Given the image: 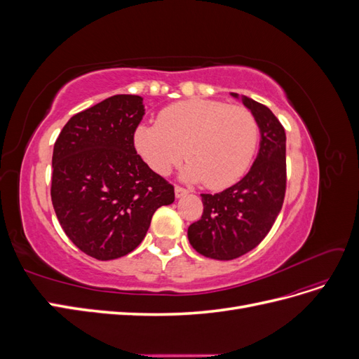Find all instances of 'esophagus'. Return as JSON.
Segmentation results:
<instances>
[{"label": "esophagus", "instance_id": "34e87169", "mask_svg": "<svg viewBox=\"0 0 359 359\" xmlns=\"http://www.w3.org/2000/svg\"><path fill=\"white\" fill-rule=\"evenodd\" d=\"M189 194V190H186V189H182V187H180V186H175V196L180 199V198H182V196H187Z\"/></svg>", "mask_w": 359, "mask_h": 359}]
</instances>
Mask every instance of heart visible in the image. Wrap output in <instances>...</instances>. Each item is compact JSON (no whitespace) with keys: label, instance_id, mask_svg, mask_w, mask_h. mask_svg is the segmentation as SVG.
<instances>
[{"label":"heart","instance_id":"heart-1","mask_svg":"<svg viewBox=\"0 0 359 359\" xmlns=\"http://www.w3.org/2000/svg\"><path fill=\"white\" fill-rule=\"evenodd\" d=\"M137 154L160 175L189 160L182 177L222 190L240 180L259 144L256 116L241 104L190 99L172 103L157 124H139L133 133Z\"/></svg>","mask_w":359,"mask_h":359}]
</instances>
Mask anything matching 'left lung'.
Instances as JSON below:
<instances>
[{
  "label": "left lung",
  "mask_w": 359,
  "mask_h": 359,
  "mask_svg": "<svg viewBox=\"0 0 359 359\" xmlns=\"http://www.w3.org/2000/svg\"><path fill=\"white\" fill-rule=\"evenodd\" d=\"M252 112L260 132L256 160L247 175L215 194H201L203 214L190 224L187 235L198 253L232 260L253 250L273 227L286 191V133L265 104L236 93Z\"/></svg>",
  "instance_id": "left-lung-1"
}]
</instances>
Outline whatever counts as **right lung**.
<instances>
[{
    "mask_svg": "<svg viewBox=\"0 0 359 359\" xmlns=\"http://www.w3.org/2000/svg\"><path fill=\"white\" fill-rule=\"evenodd\" d=\"M144 115L140 95H112L72 116L53 145V210L70 241L94 259L133 252L154 212L175 201L173 186L135 149Z\"/></svg>",
    "mask_w": 359,
    "mask_h": 359,
    "instance_id": "obj_1",
    "label": "right lung"
}]
</instances>
